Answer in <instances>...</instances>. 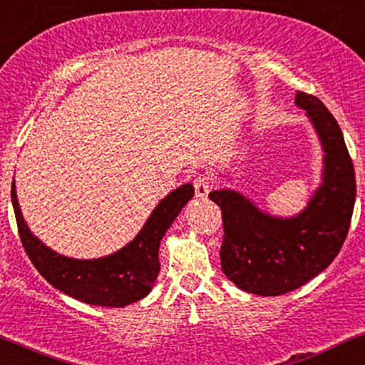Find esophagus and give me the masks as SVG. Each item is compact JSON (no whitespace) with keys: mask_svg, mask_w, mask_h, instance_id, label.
Segmentation results:
<instances>
[{"mask_svg":"<svg viewBox=\"0 0 365 365\" xmlns=\"http://www.w3.org/2000/svg\"><path fill=\"white\" fill-rule=\"evenodd\" d=\"M193 187H195V195L202 200H205L208 192L212 188V178L208 175H198V177L193 180Z\"/></svg>","mask_w":365,"mask_h":365,"instance_id":"34e87169","label":"esophagus"}]
</instances>
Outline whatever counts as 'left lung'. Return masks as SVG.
Wrapping results in <instances>:
<instances>
[{
  "label": "left lung",
  "mask_w": 365,
  "mask_h": 365,
  "mask_svg": "<svg viewBox=\"0 0 365 365\" xmlns=\"http://www.w3.org/2000/svg\"><path fill=\"white\" fill-rule=\"evenodd\" d=\"M325 152L324 183L309 207L289 220L272 218L239 193L213 190L220 207L222 270L237 287L257 295H282L327 269L346 240L356 203V172L337 120L317 96L297 91Z\"/></svg>",
  "instance_id": "8db88e82"
}]
</instances>
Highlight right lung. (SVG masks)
I'll return each instance as SVG.
<instances>
[{
    "label": "right lung",
    "mask_w": 365,
    "mask_h": 365,
    "mask_svg": "<svg viewBox=\"0 0 365 365\" xmlns=\"http://www.w3.org/2000/svg\"><path fill=\"white\" fill-rule=\"evenodd\" d=\"M192 197L190 183L182 185L158 203L142 232L123 249L105 259L75 260L56 254L33 237L19 210L14 182L11 183L19 239L31 264L55 289L81 302L101 307H125L152 290L160 272V240Z\"/></svg>",
    "instance_id": "add662e5"
}]
</instances>
